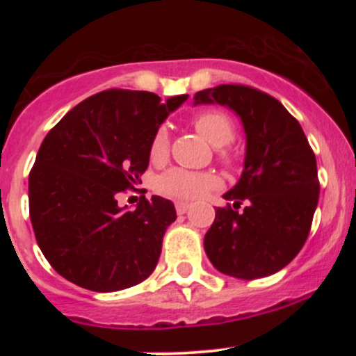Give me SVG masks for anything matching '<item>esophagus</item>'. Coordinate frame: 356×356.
Wrapping results in <instances>:
<instances>
[{
	"mask_svg": "<svg viewBox=\"0 0 356 356\" xmlns=\"http://www.w3.org/2000/svg\"><path fill=\"white\" fill-rule=\"evenodd\" d=\"M191 204L189 202H175V211H177V214H186L187 211H189Z\"/></svg>",
	"mask_w": 356,
	"mask_h": 356,
	"instance_id": "34e87169",
	"label": "esophagus"
}]
</instances>
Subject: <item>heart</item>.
<instances>
[{
    "mask_svg": "<svg viewBox=\"0 0 356 356\" xmlns=\"http://www.w3.org/2000/svg\"><path fill=\"white\" fill-rule=\"evenodd\" d=\"M194 127L209 144L218 147V152L222 159L231 157L227 144L234 138V122L227 113L220 110H207L194 117ZM169 155V132L165 127L157 129L154 134L149 147V157L154 164H162ZM218 184L214 174L211 172H195V170L181 169L175 167L170 169L159 179V191L172 199L189 201L212 189Z\"/></svg>",
    "mask_w": 356,
    "mask_h": 356,
    "instance_id": "1",
    "label": "heart"
}]
</instances>
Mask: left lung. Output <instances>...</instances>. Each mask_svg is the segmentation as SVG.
<instances>
[{
  "mask_svg": "<svg viewBox=\"0 0 356 356\" xmlns=\"http://www.w3.org/2000/svg\"><path fill=\"white\" fill-rule=\"evenodd\" d=\"M219 104L241 118L246 136L243 172L222 195L239 213L218 207L204 249L212 266L238 280L283 269L301 251L318 206L316 159L298 120L281 102L244 85H218L194 105Z\"/></svg>",
  "mask_w": 356,
  "mask_h": 356,
  "instance_id": "1",
  "label": "left lung"
}]
</instances>
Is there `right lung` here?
Masks as SVG:
<instances>
[{
	"label": "right lung",
	"instance_id": "right-lung-1",
	"mask_svg": "<svg viewBox=\"0 0 356 356\" xmlns=\"http://www.w3.org/2000/svg\"><path fill=\"white\" fill-rule=\"evenodd\" d=\"M189 95L107 90L73 107L48 132L28 179L36 243L51 268L97 293L147 280L174 222V204L140 197L136 209L117 195L149 167L154 134Z\"/></svg>",
	"mask_w": 356,
	"mask_h": 356
}]
</instances>
